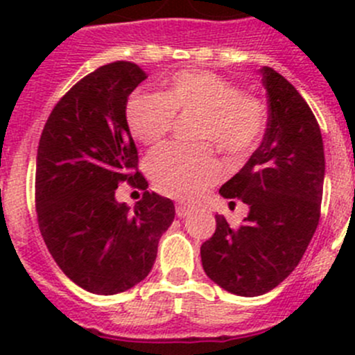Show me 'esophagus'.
Returning a JSON list of instances; mask_svg holds the SVG:
<instances>
[{
  "instance_id": "34e87169",
  "label": "esophagus",
  "mask_w": 355,
  "mask_h": 355,
  "mask_svg": "<svg viewBox=\"0 0 355 355\" xmlns=\"http://www.w3.org/2000/svg\"><path fill=\"white\" fill-rule=\"evenodd\" d=\"M192 213V207L189 204H178L177 206V216L178 218H185Z\"/></svg>"
}]
</instances>
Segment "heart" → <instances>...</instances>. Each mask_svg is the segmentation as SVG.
Listing matches in <instances>:
<instances>
[{
    "label": "heart",
    "instance_id": "obj_1",
    "mask_svg": "<svg viewBox=\"0 0 355 355\" xmlns=\"http://www.w3.org/2000/svg\"><path fill=\"white\" fill-rule=\"evenodd\" d=\"M202 111L199 137L225 153L244 155L256 148L266 127L263 103L211 71L184 70L161 92H134L125 116L132 134L144 144L161 141L175 120V111ZM149 175L163 194L196 199L221 177V164L207 144H168L151 153Z\"/></svg>",
    "mask_w": 355,
    "mask_h": 355
}]
</instances>
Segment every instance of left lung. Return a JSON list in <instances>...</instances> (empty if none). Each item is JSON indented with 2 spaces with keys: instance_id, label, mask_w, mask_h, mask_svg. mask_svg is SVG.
<instances>
[{
  "instance_id": "1",
  "label": "left lung",
  "mask_w": 355,
  "mask_h": 355,
  "mask_svg": "<svg viewBox=\"0 0 355 355\" xmlns=\"http://www.w3.org/2000/svg\"><path fill=\"white\" fill-rule=\"evenodd\" d=\"M270 116L263 142L237 175L221 185L225 199L249 206L232 228L216 214V230L200 245L207 277L227 292L256 297L285 280L302 259L320 221L324 148L320 125L297 89L261 67Z\"/></svg>"
}]
</instances>
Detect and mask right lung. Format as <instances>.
Listing matches in <instances>:
<instances>
[{"label":"right lung","instance_id":"obj_1","mask_svg":"<svg viewBox=\"0 0 355 355\" xmlns=\"http://www.w3.org/2000/svg\"><path fill=\"white\" fill-rule=\"evenodd\" d=\"M146 80L130 62L99 67L60 99L41 134L35 206L42 239L60 270L87 292L113 295L144 280L175 218L170 199L144 192L132 209L120 182L148 189L125 108Z\"/></svg>","mask_w":355,"mask_h":355}]
</instances>
